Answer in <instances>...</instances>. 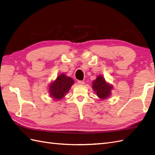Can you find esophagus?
<instances>
[{
	"instance_id": "1",
	"label": "esophagus",
	"mask_w": 155,
	"mask_h": 155,
	"mask_svg": "<svg viewBox=\"0 0 155 155\" xmlns=\"http://www.w3.org/2000/svg\"><path fill=\"white\" fill-rule=\"evenodd\" d=\"M78 85H84V82L82 81H78Z\"/></svg>"
}]
</instances>
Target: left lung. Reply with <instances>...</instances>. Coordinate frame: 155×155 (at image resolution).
I'll return each instance as SVG.
<instances>
[{"label":"left lung","instance_id":"left-lung-1","mask_svg":"<svg viewBox=\"0 0 155 155\" xmlns=\"http://www.w3.org/2000/svg\"><path fill=\"white\" fill-rule=\"evenodd\" d=\"M92 88L99 98L105 100L111 94L113 86L107 82L101 75H99L92 82Z\"/></svg>","mask_w":155,"mask_h":155}]
</instances>
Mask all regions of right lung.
Masks as SVG:
<instances>
[{
	"mask_svg": "<svg viewBox=\"0 0 155 155\" xmlns=\"http://www.w3.org/2000/svg\"><path fill=\"white\" fill-rule=\"evenodd\" d=\"M72 78L61 73L49 85V92L51 97L55 101L60 100L65 97L71 87L74 84Z\"/></svg>",
	"mask_w": 155,
	"mask_h": 155,
	"instance_id": "right-lung-1",
	"label": "right lung"
}]
</instances>
